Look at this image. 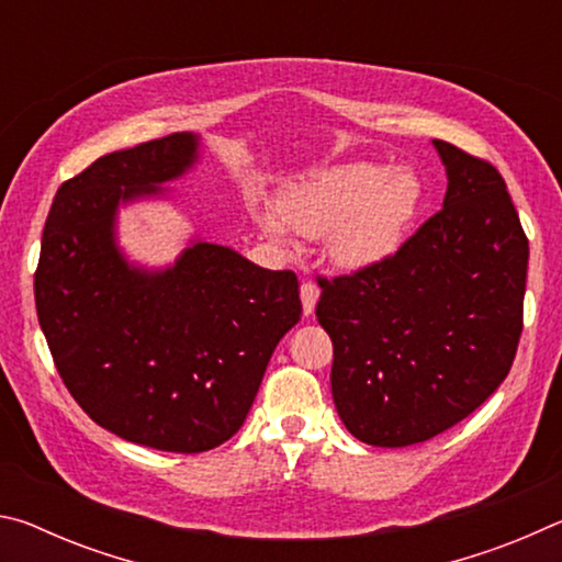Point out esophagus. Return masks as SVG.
Segmentation results:
<instances>
[{
  "label": "esophagus",
  "mask_w": 562,
  "mask_h": 562,
  "mask_svg": "<svg viewBox=\"0 0 562 562\" xmlns=\"http://www.w3.org/2000/svg\"><path fill=\"white\" fill-rule=\"evenodd\" d=\"M300 297H302V312L304 317H310L315 312V304L319 300V288L315 282H302L300 288Z\"/></svg>",
  "instance_id": "34e87169"
}]
</instances>
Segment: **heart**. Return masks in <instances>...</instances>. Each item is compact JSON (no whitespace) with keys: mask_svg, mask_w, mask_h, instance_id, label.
<instances>
[{"mask_svg":"<svg viewBox=\"0 0 562 562\" xmlns=\"http://www.w3.org/2000/svg\"><path fill=\"white\" fill-rule=\"evenodd\" d=\"M422 203V186L408 170L349 160L294 180L280 203H260L252 215L262 233L290 250V231L307 240L327 235V258L345 272H361L396 250Z\"/></svg>","mask_w":562,"mask_h":562,"instance_id":"1","label":"heart"}]
</instances>
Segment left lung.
Returning a JSON list of instances; mask_svg holds the SVG:
<instances>
[{"label": "left lung", "mask_w": 562, "mask_h": 562, "mask_svg": "<svg viewBox=\"0 0 562 562\" xmlns=\"http://www.w3.org/2000/svg\"><path fill=\"white\" fill-rule=\"evenodd\" d=\"M431 144L449 180L441 211L394 258L319 280L337 414L384 449L475 412L508 376L522 329L528 237L506 183L486 160Z\"/></svg>", "instance_id": "8db88e82"}]
</instances>
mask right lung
<instances>
[{"label": "right lung", "instance_id": "add662e5", "mask_svg": "<svg viewBox=\"0 0 562 562\" xmlns=\"http://www.w3.org/2000/svg\"><path fill=\"white\" fill-rule=\"evenodd\" d=\"M201 148L198 133H170L66 180L34 274L46 345L79 406L121 439L173 453L211 451L240 429L302 315L297 274L198 233L164 268L123 252L121 207L168 201Z\"/></svg>", "mask_w": 562, "mask_h": 562}]
</instances>
